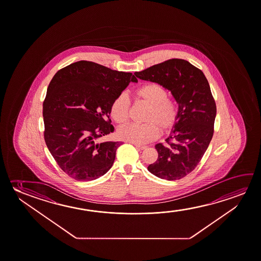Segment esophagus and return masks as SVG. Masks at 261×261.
<instances>
[{
	"label": "esophagus",
	"instance_id": "esophagus-1",
	"mask_svg": "<svg viewBox=\"0 0 261 261\" xmlns=\"http://www.w3.org/2000/svg\"><path fill=\"white\" fill-rule=\"evenodd\" d=\"M133 145H135L137 149H140V150H145L147 148V146H145V145H137V144H134V143H133Z\"/></svg>",
	"mask_w": 261,
	"mask_h": 261
}]
</instances>
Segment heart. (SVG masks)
<instances>
[{
	"label": "heart",
	"mask_w": 261,
	"mask_h": 261,
	"mask_svg": "<svg viewBox=\"0 0 261 261\" xmlns=\"http://www.w3.org/2000/svg\"><path fill=\"white\" fill-rule=\"evenodd\" d=\"M137 97L149 105L144 124H128L117 131L122 140L134 144L148 143L156 137L158 131L167 133L173 128L178 116L176 105L167 98L165 88L156 83L144 85L137 90ZM130 100L125 93L116 96L111 105V116L117 124H124L128 119Z\"/></svg>",
	"instance_id": "heart-1"
}]
</instances>
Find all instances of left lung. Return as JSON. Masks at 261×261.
Returning <instances> with one entry per match:
<instances>
[{"label":"left lung","instance_id":"1","mask_svg":"<svg viewBox=\"0 0 261 261\" xmlns=\"http://www.w3.org/2000/svg\"><path fill=\"white\" fill-rule=\"evenodd\" d=\"M135 75L169 90L178 104L175 124L165 141L155 145L158 159L147 169L167 180H179L193 172L213 136L216 104L203 72L189 61L166 60Z\"/></svg>","mask_w":261,"mask_h":261}]
</instances>
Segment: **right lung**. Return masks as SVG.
<instances>
[{"label": "right lung", "instance_id": "1", "mask_svg": "<svg viewBox=\"0 0 261 261\" xmlns=\"http://www.w3.org/2000/svg\"><path fill=\"white\" fill-rule=\"evenodd\" d=\"M132 73L81 60L54 75L43 103L44 139L61 170L76 180H92L112 167L121 142L98 139L114 132L109 119L113 101Z\"/></svg>", "mask_w": 261, "mask_h": 261}]
</instances>
